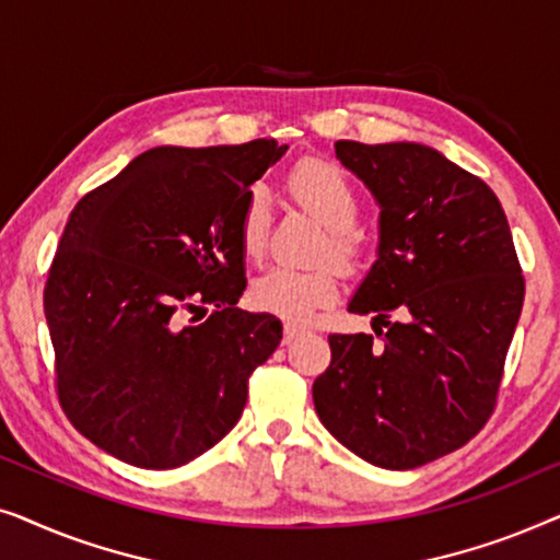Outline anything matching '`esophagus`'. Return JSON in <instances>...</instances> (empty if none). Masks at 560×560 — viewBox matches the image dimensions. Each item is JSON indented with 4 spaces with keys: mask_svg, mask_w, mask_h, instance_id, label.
<instances>
[{
    "mask_svg": "<svg viewBox=\"0 0 560 560\" xmlns=\"http://www.w3.org/2000/svg\"><path fill=\"white\" fill-rule=\"evenodd\" d=\"M301 334H305V328H303V326H298V324H285V328H282V341L290 343L293 339H298V336H301Z\"/></svg>",
    "mask_w": 560,
    "mask_h": 560,
    "instance_id": "34e87169",
    "label": "esophagus"
}]
</instances>
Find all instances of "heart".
I'll list each match as a JSON object with an SVG mask.
<instances>
[{
    "label": "heart",
    "instance_id": "heart-1",
    "mask_svg": "<svg viewBox=\"0 0 560 560\" xmlns=\"http://www.w3.org/2000/svg\"><path fill=\"white\" fill-rule=\"evenodd\" d=\"M290 194L328 229V242L320 257L349 262L357 255L351 226L359 217V198L347 175L324 160H305L290 173ZM270 203L265 188H252L240 213V244L244 257L257 259L265 252ZM339 295V275L331 265L316 270L272 267L252 282L249 301L257 311L272 313L285 320H308L324 305Z\"/></svg>",
    "mask_w": 560,
    "mask_h": 560
}]
</instances>
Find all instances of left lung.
Instances as JSON below:
<instances>
[{"label": "left lung", "mask_w": 560, "mask_h": 560, "mask_svg": "<svg viewBox=\"0 0 560 560\" xmlns=\"http://www.w3.org/2000/svg\"><path fill=\"white\" fill-rule=\"evenodd\" d=\"M334 148L380 206L377 259L349 301L351 313H372L377 339L328 336L331 364L313 382V402L359 458L416 469L462 448L492 416L523 270L492 188L439 150Z\"/></svg>", "instance_id": "obj_1"}]
</instances>
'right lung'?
Here are the masks:
<instances>
[{"label":"right lung","instance_id":"1","mask_svg":"<svg viewBox=\"0 0 560 560\" xmlns=\"http://www.w3.org/2000/svg\"><path fill=\"white\" fill-rule=\"evenodd\" d=\"M285 150L275 140L152 148L75 203L45 318L58 400L106 454L175 469L242 418L249 374L278 349L282 324L236 308L247 288L240 213Z\"/></svg>","mask_w":560,"mask_h":560}]
</instances>
